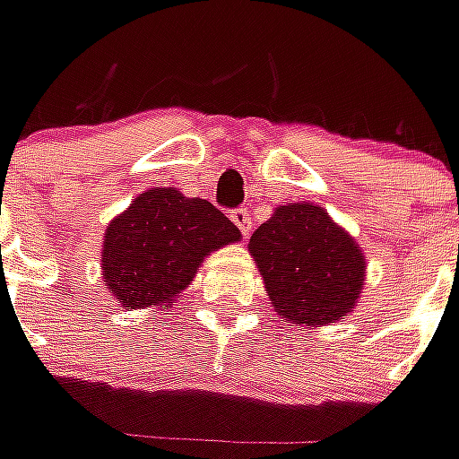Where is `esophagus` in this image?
I'll list each match as a JSON object with an SVG mask.
<instances>
[{
    "label": "esophagus",
    "instance_id": "obj_1",
    "mask_svg": "<svg viewBox=\"0 0 459 459\" xmlns=\"http://www.w3.org/2000/svg\"><path fill=\"white\" fill-rule=\"evenodd\" d=\"M252 212H249V207H236V210H230V221H233V226L241 230V236H249V230H252V218H249Z\"/></svg>",
    "mask_w": 459,
    "mask_h": 459
}]
</instances>
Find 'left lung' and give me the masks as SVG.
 Returning a JSON list of instances; mask_svg holds the SVG:
<instances>
[{"instance_id":"8db88e82","label":"left lung","mask_w":459,"mask_h":459,"mask_svg":"<svg viewBox=\"0 0 459 459\" xmlns=\"http://www.w3.org/2000/svg\"><path fill=\"white\" fill-rule=\"evenodd\" d=\"M273 307L299 325H327L353 311L364 288V256L316 204L275 210L249 238Z\"/></svg>"}]
</instances>
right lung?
I'll list each match as a JSON object with an SVG mask.
<instances>
[{"label": "right lung", "mask_w": 459, "mask_h": 459, "mask_svg": "<svg viewBox=\"0 0 459 459\" xmlns=\"http://www.w3.org/2000/svg\"><path fill=\"white\" fill-rule=\"evenodd\" d=\"M238 229L207 200L176 189H148L106 229L103 283L119 304H171L207 252L238 241Z\"/></svg>", "instance_id": "right-lung-1"}]
</instances>
